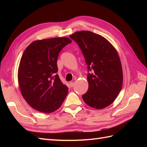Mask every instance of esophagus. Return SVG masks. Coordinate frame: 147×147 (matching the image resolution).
Returning a JSON list of instances; mask_svg holds the SVG:
<instances>
[{
    "label": "esophagus",
    "instance_id": "obj_1",
    "mask_svg": "<svg viewBox=\"0 0 147 147\" xmlns=\"http://www.w3.org/2000/svg\"><path fill=\"white\" fill-rule=\"evenodd\" d=\"M69 85H70V86H71V87H73V86H74V82H70Z\"/></svg>",
    "mask_w": 147,
    "mask_h": 147
}]
</instances>
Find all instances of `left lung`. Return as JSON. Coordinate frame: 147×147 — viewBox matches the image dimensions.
Returning <instances> with one entry per match:
<instances>
[{
    "mask_svg": "<svg viewBox=\"0 0 147 147\" xmlns=\"http://www.w3.org/2000/svg\"><path fill=\"white\" fill-rule=\"evenodd\" d=\"M78 44L88 65V90L82 95L86 104L96 109L107 107L117 98L123 85V69L116 50L102 36L90 31L69 36Z\"/></svg>",
    "mask_w": 147,
    "mask_h": 147,
    "instance_id": "left-lung-1",
    "label": "left lung"
}]
</instances>
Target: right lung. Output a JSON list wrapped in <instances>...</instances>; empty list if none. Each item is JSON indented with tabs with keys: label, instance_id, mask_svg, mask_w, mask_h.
<instances>
[{
	"label": "right lung",
	"instance_id": "obj_1",
	"mask_svg": "<svg viewBox=\"0 0 147 147\" xmlns=\"http://www.w3.org/2000/svg\"><path fill=\"white\" fill-rule=\"evenodd\" d=\"M71 42L67 37L35 40L23 52L18 67L19 86L24 99L35 110L51 113L66 97L67 86L55 73L59 52Z\"/></svg>",
	"mask_w": 147,
	"mask_h": 147
}]
</instances>
